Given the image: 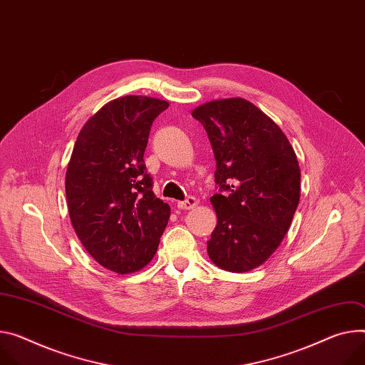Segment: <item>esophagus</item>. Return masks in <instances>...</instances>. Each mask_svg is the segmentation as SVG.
<instances>
[{
	"mask_svg": "<svg viewBox=\"0 0 365 365\" xmlns=\"http://www.w3.org/2000/svg\"><path fill=\"white\" fill-rule=\"evenodd\" d=\"M196 204H197V200H196L195 196H187L185 201L178 202V208H180V210H192V208L196 207Z\"/></svg>",
	"mask_w": 365,
	"mask_h": 365,
	"instance_id": "34e87169",
	"label": "esophagus"
}]
</instances>
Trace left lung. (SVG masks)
Masks as SVG:
<instances>
[{
  "label": "left lung",
  "mask_w": 365,
  "mask_h": 365,
  "mask_svg": "<svg viewBox=\"0 0 365 365\" xmlns=\"http://www.w3.org/2000/svg\"><path fill=\"white\" fill-rule=\"evenodd\" d=\"M192 116L204 125L217 161L210 259L228 272L252 271L291 225L302 190L297 155L281 128L242 97L204 103Z\"/></svg>",
  "instance_id": "8db88e82"
}]
</instances>
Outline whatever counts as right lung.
Masks as SVG:
<instances>
[{"instance_id":"right-lung-1","label":"right lung","mask_w":365,"mask_h":365,"mask_svg":"<svg viewBox=\"0 0 365 365\" xmlns=\"http://www.w3.org/2000/svg\"><path fill=\"white\" fill-rule=\"evenodd\" d=\"M165 101L125 96L81 128L65 176L68 212L86 250L119 275L154 257L170 207L153 192L144 151Z\"/></svg>"}]
</instances>
